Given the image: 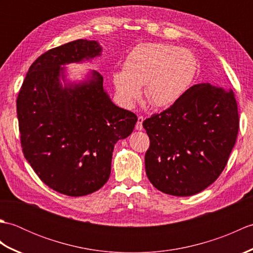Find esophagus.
<instances>
[{
    "instance_id": "esophagus-1",
    "label": "esophagus",
    "mask_w": 253,
    "mask_h": 253,
    "mask_svg": "<svg viewBox=\"0 0 253 253\" xmlns=\"http://www.w3.org/2000/svg\"><path fill=\"white\" fill-rule=\"evenodd\" d=\"M143 121H144V117L143 116H141V115H139L138 116V122H137V124H136V129L137 130H142V123H143Z\"/></svg>"
}]
</instances>
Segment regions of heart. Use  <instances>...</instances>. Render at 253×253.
Here are the masks:
<instances>
[{"mask_svg":"<svg viewBox=\"0 0 253 253\" xmlns=\"http://www.w3.org/2000/svg\"><path fill=\"white\" fill-rule=\"evenodd\" d=\"M197 61L190 51L165 43H141L127 55L123 71L113 76L122 102L131 106L140 96L155 107L178 101L190 87Z\"/></svg>","mask_w":253,"mask_h":253,"instance_id":"obj_1","label":"heart"}]
</instances>
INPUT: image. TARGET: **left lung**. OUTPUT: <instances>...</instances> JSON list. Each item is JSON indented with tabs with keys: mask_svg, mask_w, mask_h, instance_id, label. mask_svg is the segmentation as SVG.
<instances>
[{
	"mask_svg": "<svg viewBox=\"0 0 253 253\" xmlns=\"http://www.w3.org/2000/svg\"><path fill=\"white\" fill-rule=\"evenodd\" d=\"M150 147L144 157L151 184L171 196H192L221 175L239 129L232 90L195 84L165 111L142 123Z\"/></svg>",
	"mask_w": 253,
	"mask_h": 253,
	"instance_id": "8db88e82",
	"label": "left lung"
}]
</instances>
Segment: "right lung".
I'll use <instances>...</instances> for the list:
<instances>
[{
  "instance_id": "add662e5",
  "label": "right lung",
  "mask_w": 253,
  "mask_h": 253,
  "mask_svg": "<svg viewBox=\"0 0 253 253\" xmlns=\"http://www.w3.org/2000/svg\"><path fill=\"white\" fill-rule=\"evenodd\" d=\"M96 41L79 39L32 63L16 101L26 160L51 189L71 197L92 193L111 174L114 144L132 132L137 116L111 101L103 77L63 87L64 67L101 54Z\"/></svg>"
}]
</instances>
